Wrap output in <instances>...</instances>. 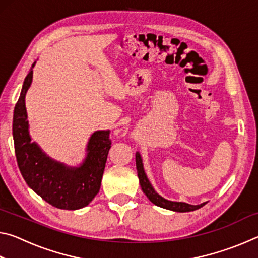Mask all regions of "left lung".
Instances as JSON below:
<instances>
[{
    "instance_id": "1",
    "label": "left lung",
    "mask_w": 258,
    "mask_h": 258,
    "mask_svg": "<svg viewBox=\"0 0 258 258\" xmlns=\"http://www.w3.org/2000/svg\"><path fill=\"white\" fill-rule=\"evenodd\" d=\"M135 164H137V171H138V177L140 181V185H141V189L143 191L148 199L150 200L152 204H155L156 206H159L161 208L169 209V211L173 212H180V213H185V212H192L196 211V209H199L203 207L206 203H203L200 205H190L186 203H181V202H171V200H167L159 196L155 191L154 187H152L151 183L148 180V177L145 173V168H143V163L142 158L140 152L135 154Z\"/></svg>"
}]
</instances>
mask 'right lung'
I'll list each match as a JSON object with an SVG mask.
<instances>
[{
    "label": "right lung",
    "instance_id": "add662e5",
    "mask_svg": "<svg viewBox=\"0 0 258 258\" xmlns=\"http://www.w3.org/2000/svg\"><path fill=\"white\" fill-rule=\"evenodd\" d=\"M33 63L26 76L14 111L15 152L21 175L33 191L53 207L60 209L83 208L92 202L101 186V180L111 147L110 131H95L86 146V157L77 167L50 158L28 132L25 97L33 81Z\"/></svg>",
    "mask_w": 258,
    "mask_h": 258
}]
</instances>
